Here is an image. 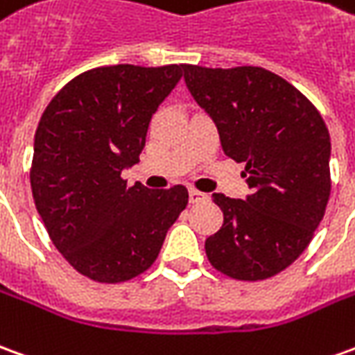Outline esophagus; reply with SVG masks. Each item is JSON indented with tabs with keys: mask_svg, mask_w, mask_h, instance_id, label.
Listing matches in <instances>:
<instances>
[{
	"mask_svg": "<svg viewBox=\"0 0 355 355\" xmlns=\"http://www.w3.org/2000/svg\"><path fill=\"white\" fill-rule=\"evenodd\" d=\"M188 200H190V203H205L209 198H207V194H202L198 190H190L188 192Z\"/></svg>",
	"mask_w": 355,
	"mask_h": 355,
	"instance_id": "1",
	"label": "esophagus"
}]
</instances>
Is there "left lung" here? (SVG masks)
I'll use <instances>...</instances> for the list:
<instances>
[{
    "label": "left lung",
    "instance_id": "left-lung-1",
    "mask_svg": "<svg viewBox=\"0 0 355 355\" xmlns=\"http://www.w3.org/2000/svg\"><path fill=\"white\" fill-rule=\"evenodd\" d=\"M184 83L213 119L225 155L244 163L246 200L213 194L223 227L205 240L217 271L263 281L311 242L331 196V136L300 90L261 67L184 65Z\"/></svg>",
    "mask_w": 355,
    "mask_h": 355
}]
</instances>
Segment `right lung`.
<instances>
[{"mask_svg":"<svg viewBox=\"0 0 355 355\" xmlns=\"http://www.w3.org/2000/svg\"><path fill=\"white\" fill-rule=\"evenodd\" d=\"M184 65L98 67L57 92L34 136L31 186L55 248L98 282H125L150 269L188 203L184 186H126L153 113Z\"/></svg>","mask_w":355,"mask_h":355,"instance_id":"right-lung-1","label":"right lung"}]
</instances>
